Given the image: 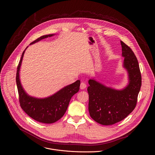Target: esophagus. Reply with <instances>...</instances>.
I'll use <instances>...</instances> for the list:
<instances>
[{"label": "esophagus", "mask_w": 155, "mask_h": 155, "mask_svg": "<svg viewBox=\"0 0 155 155\" xmlns=\"http://www.w3.org/2000/svg\"><path fill=\"white\" fill-rule=\"evenodd\" d=\"M86 87H87L86 83H84V82H81V84H80V89L81 90H83V89L86 88Z\"/></svg>", "instance_id": "1"}]
</instances>
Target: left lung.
<instances>
[{
    "instance_id": "obj_1",
    "label": "left lung",
    "mask_w": 155,
    "mask_h": 155,
    "mask_svg": "<svg viewBox=\"0 0 155 155\" xmlns=\"http://www.w3.org/2000/svg\"><path fill=\"white\" fill-rule=\"evenodd\" d=\"M123 67L128 74L129 83L122 89L107 87L94 78L88 80L90 86L88 110L91 117L104 125H113L127 117L135 109L142 85L138 62L132 50L120 41Z\"/></svg>"
}]
</instances>
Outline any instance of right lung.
I'll list each match as a JSON object with an SVG mask.
<instances>
[{"label":"right lung","instance_id":"obj_1","mask_svg":"<svg viewBox=\"0 0 155 155\" xmlns=\"http://www.w3.org/2000/svg\"><path fill=\"white\" fill-rule=\"evenodd\" d=\"M54 35L55 34H49L42 36L32 42L30 45ZM28 47L22 53L17 70L16 82L20 106L34 120L41 123L52 124L59 120L64 115L72 97L79 91L80 81L78 80L46 97L38 98L29 95L23 88L20 79V67L25 52Z\"/></svg>","mask_w":155,"mask_h":155}]
</instances>
